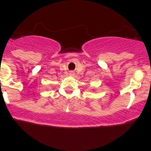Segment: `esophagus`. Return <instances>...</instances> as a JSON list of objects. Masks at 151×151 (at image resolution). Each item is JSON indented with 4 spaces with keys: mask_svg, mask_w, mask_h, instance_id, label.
<instances>
[{
    "mask_svg": "<svg viewBox=\"0 0 151 151\" xmlns=\"http://www.w3.org/2000/svg\"><path fill=\"white\" fill-rule=\"evenodd\" d=\"M74 74V73H73V72H72V71H71V73H70V74H71V75H72V74Z\"/></svg>",
    "mask_w": 151,
    "mask_h": 151,
    "instance_id": "1",
    "label": "esophagus"
}]
</instances>
